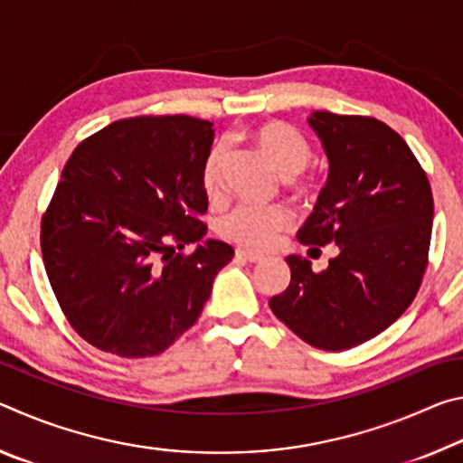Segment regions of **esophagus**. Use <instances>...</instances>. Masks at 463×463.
<instances>
[{"instance_id":"obj_1","label":"esophagus","mask_w":463,"mask_h":463,"mask_svg":"<svg viewBox=\"0 0 463 463\" xmlns=\"http://www.w3.org/2000/svg\"><path fill=\"white\" fill-rule=\"evenodd\" d=\"M234 257H237V260H241V261H249V263H257V261L263 260L260 253H253V250H245V249L234 250Z\"/></svg>"}]
</instances>
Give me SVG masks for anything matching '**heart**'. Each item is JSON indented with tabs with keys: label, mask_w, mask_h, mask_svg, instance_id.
<instances>
[{
	"label": "heart",
	"mask_w": 463,
	"mask_h": 463,
	"mask_svg": "<svg viewBox=\"0 0 463 463\" xmlns=\"http://www.w3.org/2000/svg\"><path fill=\"white\" fill-rule=\"evenodd\" d=\"M247 135L250 143L257 146V151L284 177L300 174L312 159L308 140L289 124L276 120L261 122L249 128ZM224 161V148L216 146L208 153L202 165V187L210 198H216L221 194ZM294 185L302 192L312 190V184L308 182H296ZM292 222L294 214L286 206H249V203H242L222 218L221 232L224 239L237 242L239 247L265 250L276 242L279 232L292 226Z\"/></svg>",
	"instance_id": "heart-1"
}]
</instances>
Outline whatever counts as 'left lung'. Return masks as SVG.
<instances>
[{
  "label": "left lung",
  "mask_w": 463,
  "mask_h": 463,
  "mask_svg": "<svg viewBox=\"0 0 463 463\" xmlns=\"http://www.w3.org/2000/svg\"><path fill=\"white\" fill-rule=\"evenodd\" d=\"M310 127L331 163L315 213L298 241L339 255L325 271L289 255V286L269 307L304 343L345 351L411 307L429 265L433 194L404 138L372 116L315 112Z\"/></svg>",
  "instance_id": "1"
}]
</instances>
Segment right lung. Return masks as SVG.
Returning a JSON list of instances; mask_svg holds the SVG:
<instances>
[{
    "mask_svg": "<svg viewBox=\"0 0 463 463\" xmlns=\"http://www.w3.org/2000/svg\"><path fill=\"white\" fill-rule=\"evenodd\" d=\"M213 122L135 116L75 146L41 221L46 276L81 339L118 357L159 355L202 315L234 249L208 239L202 165Z\"/></svg>",
    "mask_w": 463,
    "mask_h": 463,
    "instance_id": "add662e5",
    "label": "right lung"
}]
</instances>
